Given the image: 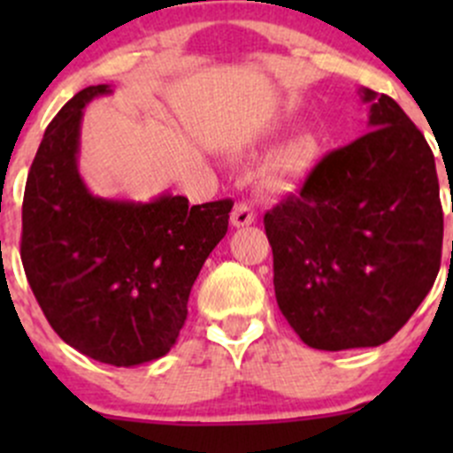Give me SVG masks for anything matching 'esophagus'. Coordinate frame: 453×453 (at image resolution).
Instances as JSON below:
<instances>
[{"label": "esophagus", "mask_w": 453, "mask_h": 453, "mask_svg": "<svg viewBox=\"0 0 453 453\" xmlns=\"http://www.w3.org/2000/svg\"><path fill=\"white\" fill-rule=\"evenodd\" d=\"M232 226L234 227H248L256 221V212L250 203H236L232 210Z\"/></svg>", "instance_id": "obj_1"}]
</instances>
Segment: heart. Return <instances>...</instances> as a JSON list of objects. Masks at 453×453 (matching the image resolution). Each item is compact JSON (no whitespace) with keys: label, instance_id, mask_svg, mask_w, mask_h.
<instances>
[{"label":"heart","instance_id":"obj_1","mask_svg":"<svg viewBox=\"0 0 453 453\" xmlns=\"http://www.w3.org/2000/svg\"><path fill=\"white\" fill-rule=\"evenodd\" d=\"M319 153V142L313 134L303 131L289 138L269 159V180L276 186H287L300 180L313 166Z\"/></svg>","mask_w":453,"mask_h":453}]
</instances>
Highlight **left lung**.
<instances>
[{
	"label": "left lung",
	"mask_w": 453,
	"mask_h": 453,
	"mask_svg": "<svg viewBox=\"0 0 453 453\" xmlns=\"http://www.w3.org/2000/svg\"><path fill=\"white\" fill-rule=\"evenodd\" d=\"M359 96L368 134L324 155L300 193L265 214L278 307L318 350L388 342L441 269L432 149L390 96Z\"/></svg>",
	"instance_id": "left-lung-1"
}]
</instances>
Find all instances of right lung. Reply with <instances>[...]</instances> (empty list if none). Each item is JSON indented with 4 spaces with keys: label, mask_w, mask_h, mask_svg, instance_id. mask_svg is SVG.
<instances>
[{
    "label": "right lung",
    "mask_w": 453,
    "mask_h": 453,
    "mask_svg": "<svg viewBox=\"0 0 453 453\" xmlns=\"http://www.w3.org/2000/svg\"><path fill=\"white\" fill-rule=\"evenodd\" d=\"M109 85L74 96L45 129L26 181L21 263L50 326L96 362L138 366L175 346L188 296L227 232L232 199L188 205L96 197L79 173L83 109Z\"/></svg>",
    "instance_id": "1"
}]
</instances>
